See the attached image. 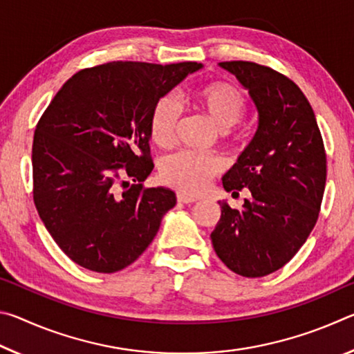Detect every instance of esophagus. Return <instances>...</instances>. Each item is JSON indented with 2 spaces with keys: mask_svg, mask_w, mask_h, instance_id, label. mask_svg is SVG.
<instances>
[{
  "mask_svg": "<svg viewBox=\"0 0 354 354\" xmlns=\"http://www.w3.org/2000/svg\"><path fill=\"white\" fill-rule=\"evenodd\" d=\"M176 198H178L179 203H184V205H192V203L198 201V198H195V196H189L185 194H178Z\"/></svg>",
  "mask_w": 354,
  "mask_h": 354,
  "instance_id": "obj_1",
  "label": "esophagus"
}]
</instances>
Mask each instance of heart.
<instances>
[{
  "label": "heart",
  "mask_w": 354,
  "mask_h": 354,
  "mask_svg": "<svg viewBox=\"0 0 354 354\" xmlns=\"http://www.w3.org/2000/svg\"><path fill=\"white\" fill-rule=\"evenodd\" d=\"M194 104L225 136L241 122L248 107L247 95L241 87L227 81H211L194 92ZM181 112L171 97L156 101L149 117V133L156 145L170 147L176 139ZM220 162L211 156L178 151L160 164V178L184 194L196 195L205 192L211 179L220 173Z\"/></svg>",
  "instance_id": "heart-1"
}]
</instances>
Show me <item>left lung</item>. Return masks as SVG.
I'll list each match as a JSON object with an SVG mask.
<instances>
[{"label":"left lung","instance_id":"obj_1","mask_svg":"<svg viewBox=\"0 0 354 354\" xmlns=\"http://www.w3.org/2000/svg\"><path fill=\"white\" fill-rule=\"evenodd\" d=\"M247 88L257 109L253 140L223 176V189H248L242 211L218 201L211 239L221 262L237 274L261 278L284 267L319 218L326 183V153L308 98L270 67L220 62Z\"/></svg>","mask_w":354,"mask_h":354}]
</instances>
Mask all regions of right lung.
Wrapping results in <instances>:
<instances>
[{
    "mask_svg": "<svg viewBox=\"0 0 354 354\" xmlns=\"http://www.w3.org/2000/svg\"><path fill=\"white\" fill-rule=\"evenodd\" d=\"M200 68L107 62L77 71L46 107L32 143L34 205L77 266L123 270L176 205L170 189L143 187L154 167L149 117L156 101Z\"/></svg>",
    "mask_w": 354,
    "mask_h": 354,
    "instance_id": "obj_1",
    "label": "right lung"
}]
</instances>
